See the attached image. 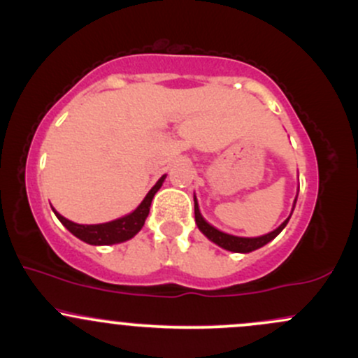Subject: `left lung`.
<instances>
[{
    "instance_id": "8db88e82",
    "label": "left lung",
    "mask_w": 358,
    "mask_h": 358,
    "mask_svg": "<svg viewBox=\"0 0 358 358\" xmlns=\"http://www.w3.org/2000/svg\"><path fill=\"white\" fill-rule=\"evenodd\" d=\"M195 222H197L199 229L202 231V233L206 234V236L209 238L210 241H214L215 245L221 246V248L229 250V251H236V253H250V251L262 248V246H265L266 243L272 241V239L277 236V234L280 233L282 229H284L285 224L289 222V219H287V221L282 222L280 226L277 227V229L272 231V233L265 234V236H260V238H238V236H231V234L221 233V231H219V229L212 227L209 222L203 221V217H202V215H200L197 200H195Z\"/></svg>"
}]
</instances>
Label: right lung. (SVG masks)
<instances>
[{
	"instance_id": "add662e5",
	"label": "right lung",
	"mask_w": 358,
	"mask_h": 358,
	"mask_svg": "<svg viewBox=\"0 0 358 358\" xmlns=\"http://www.w3.org/2000/svg\"><path fill=\"white\" fill-rule=\"evenodd\" d=\"M163 182H164V176H161L158 183L149 190L146 199L141 202V206L137 207L132 214L125 215V217L115 219V221L112 222L83 226V224L71 222L66 217H62L61 214H57L56 210L54 212H56L59 221L68 227L69 233H73L74 236L80 238L81 241L88 243V245H115V243L127 241V239H131L132 236H136V234L139 233L141 227L144 226V221H146L149 214V207H151L152 197H155L156 192L159 190V187L163 185Z\"/></svg>"
}]
</instances>
